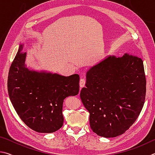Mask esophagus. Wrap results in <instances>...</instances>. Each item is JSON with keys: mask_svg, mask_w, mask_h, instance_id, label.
<instances>
[{"mask_svg": "<svg viewBox=\"0 0 155 155\" xmlns=\"http://www.w3.org/2000/svg\"><path fill=\"white\" fill-rule=\"evenodd\" d=\"M85 84H86V80L84 79V78H82V79L80 80V86L81 88H83L84 86H85Z\"/></svg>", "mask_w": 155, "mask_h": 155, "instance_id": "1", "label": "esophagus"}]
</instances>
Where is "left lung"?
Returning <instances> with one entry per match:
<instances>
[{
    "label": "left lung",
    "mask_w": 155,
    "mask_h": 155,
    "mask_svg": "<svg viewBox=\"0 0 155 155\" xmlns=\"http://www.w3.org/2000/svg\"><path fill=\"white\" fill-rule=\"evenodd\" d=\"M146 84L143 61L137 56H108L91 67L80 98L93 131L107 138L123 134L142 110Z\"/></svg>",
    "instance_id": "left-lung-1"
}]
</instances>
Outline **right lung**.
<instances>
[{
	"mask_svg": "<svg viewBox=\"0 0 155 155\" xmlns=\"http://www.w3.org/2000/svg\"><path fill=\"white\" fill-rule=\"evenodd\" d=\"M20 44L11 65L7 87L11 102L21 120L39 133L50 134L63 124L62 105L69 96L80 91V76H63L26 67V52Z\"/></svg>",
	"mask_w": 155,
	"mask_h": 155,
	"instance_id": "1",
	"label": "right lung"
}]
</instances>
